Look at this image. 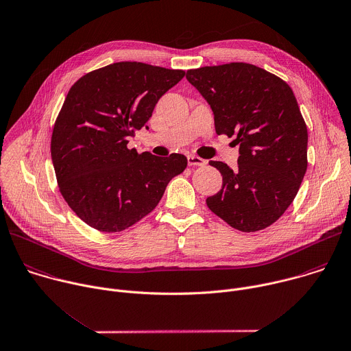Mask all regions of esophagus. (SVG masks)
<instances>
[{
	"label": "esophagus",
	"instance_id": "obj_1",
	"mask_svg": "<svg viewBox=\"0 0 351 351\" xmlns=\"http://www.w3.org/2000/svg\"><path fill=\"white\" fill-rule=\"evenodd\" d=\"M187 162H189V165H191V167H204V165L206 164L205 160H202L201 157L193 156V154L187 156Z\"/></svg>",
	"mask_w": 351,
	"mask_h": 351
}]
</instances>
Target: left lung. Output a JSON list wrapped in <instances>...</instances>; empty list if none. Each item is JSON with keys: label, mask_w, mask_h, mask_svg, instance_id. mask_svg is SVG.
Segmentation results:
<instances>
[{"label": "left lung", "mask_w": 351, "mask_h": 351, "mask_svg": "<svg viewBox=\"0 0 351 351\" xmlns=\"http://www.w3.org/2000/svg\"><path fill=\"white\" fill-rule=\"evenodd\" d=\"M212 108L217 135L236 136L239 167L209 161L223 184L208 208L241 231L273 224L292 204L307 169V127L291 86L250 63L189 70Z\"/></svg>", "instance_id": "left-lung-1"}]
</instances>
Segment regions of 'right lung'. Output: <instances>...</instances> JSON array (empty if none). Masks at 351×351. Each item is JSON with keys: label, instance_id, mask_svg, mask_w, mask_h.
Instances as JSON below:
<instances>
[{"label": "right lung", "instance_id": "obj_1", "mask_svg": "<svg viewBox=\"0 0 351 351\" xmlns=\"http://www.w3.org/2000/svg\"><path fill=\"white\" fill-rule=\"evenodd\" d=\"M184 77L141 62H120L81 77L58 115L51 156L60 193L90 227L123 231L150 213L187 167L183 154L157 157L128 149L160 97Z\"/></svg>", "mask_w": 351, "mask_h": 351}]
</instances>
